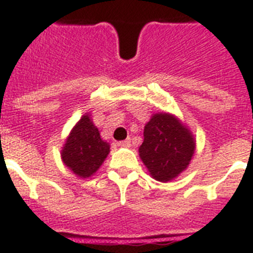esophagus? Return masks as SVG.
<instances>
[{"label": "esophagus", "instance_id": "1", "mask_svg": "<svg viewBox=\"0 0 253 253\" xmlns=\"http://www.w3.org/2000/svg\"><path fill=\"white\" fill-rule=\"evenodd\" d=\"M117 144H118V147H130L131 140L130 139H126V140H123V141H118Z\"/></svg>", "mask_w": 253, "mask_h": 253}]
</instances>
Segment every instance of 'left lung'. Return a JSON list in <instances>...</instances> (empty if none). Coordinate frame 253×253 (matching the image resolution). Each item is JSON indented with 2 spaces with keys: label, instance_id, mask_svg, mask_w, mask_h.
I'll list each match as a JSON object with an SVG mask.
<instances>
[{
  "label": "left lung",
  "instance_id": "left-lung-1",
  "mask_svg": "<svg viewBox=\"0 0 253 253\" xmlns=\"http://www.w3.org/2000/svg\"><path fill=\"white\" fill-rule=\"evenodd\" d=\"M194 152V137L175 117L160 113L145 125L139 155L155 179L168 182L179 175Z\"/></svg>",
  "mask_w": 253,
  "mask_h": 253
}]
</instances>
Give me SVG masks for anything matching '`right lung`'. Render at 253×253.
I'll use <instances>...</instances> for the list:
<instances>
[{
  "mask_svg": "<svg viewBox=\"0 0 253 253\" xmlns=\"http://www.w3.org/2000/svg\"><path fill=\"white\" fill-rule=\"evenodd\" d=\"M109 144L100 137L89 117L83 116L75 125L62 149V160L80 178L96 173L109 153Z\"/></svg>",
  "mask_w": 253,
  "mask_h": 253,
  "instance_id": "right-lung-1",
  "label": "right lung"
}]
</instances>
